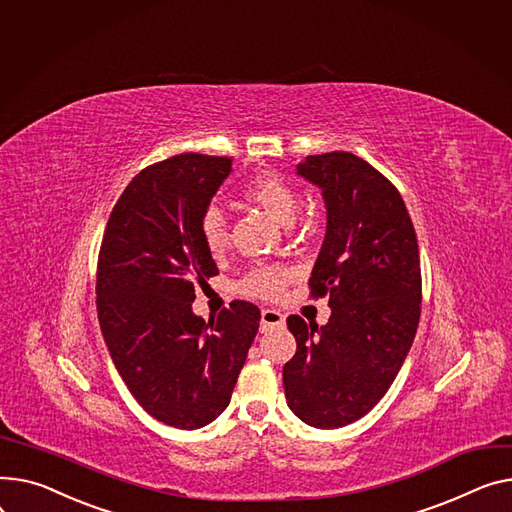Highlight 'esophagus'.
Returning <instances> with one entry per match:
<instances>
[{"instance_id":"34e87169","label":"esophagus","mask_w":512,"mask_h":512,"mask_svg":"<svg viewBox=\"0 0 512 512\" xmlns=\"http://www.w3.org/2000/svg\"><path fill=\"white\" fill-rule=\"evenodd\" d=\"M280 325H284V315L280 311H276V309H263L261 311V331L263 333L269 331V329H274V327H280Z\"/></svg>"}]
</instances>
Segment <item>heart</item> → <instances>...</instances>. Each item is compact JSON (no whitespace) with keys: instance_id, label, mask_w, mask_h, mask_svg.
I'll return each instance as SVG.
<instances>
[{"instance_id":"heart-1","label":"heart","mask_w":512,"mask_h":512,"mask_svg":"<svg viewBox=\"0 0 512 512\" xmlns=\"http://www.w3.org/2000/svg\"><path fill=\"white\" fill-rule=\"evenodd\" d=\"M243 195L251 203H257L259 208H263L282 226H290L296 218L298 201H300L298 193L292 187V183L280 173H271V170H267V173H259L251 177L243 187ZM199 230H201L203 245L208 247L210 253L216 255L224 251V247L228 245V224L220 208L212 206L206 210V214L201 216ZM290 278H292V271L286 267H259V269H253L245 278L243 290L251 296L271 298L284 288V284Z\"/></svg>"}]
</instances>
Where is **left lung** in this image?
<instances>
[{"instance_id":"left-lung-1","label":"left lung","mask_w":512,"mask_h":512,"mask_svg":"<svg viewBox=\"0 0 512 512\" xmlns=\"http://www.w3.org/2000/svg\"><path fill=\"white\" fill-rule=\"evenodd\" d=\"M296 175L319 187L325 238L311 271L331 317H288L296 354L282 379L290 410L313 428H342L370 412L395 381L420 321L418 238L399 191L350 152L306 156Z\"/></svg>"}]
</instances>
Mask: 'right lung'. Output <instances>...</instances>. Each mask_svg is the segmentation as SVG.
I'll list each match as a JSON object with an SVG mask.
<instances>
[{
  "mask_svg": "<svg viewBox=\"0 0 512 512\" xmlns=\"http://www.w3.org/2000/svg\"><path fill=\"white\" fill-rule=\"evenodd\" d=\"M230 173L224 156L152 164L125 187L102 236L96 311L111 360L144 410L181 430L226 410L261 319L245 300L210 321L191 309L193 284L218 274L199 222Z\"/></svg>",
  "mask_w": 512,
  "mask_h": 512,
  "instance_id": "right-lung-1",
  "label": "right lung"
}]
</instances>
